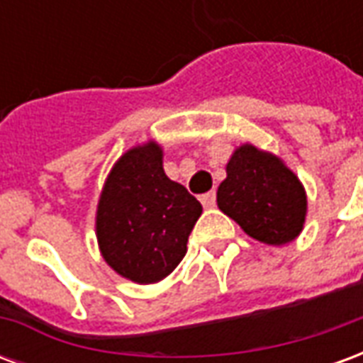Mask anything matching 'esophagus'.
<instances>
[{
	"instance_id": "esophagus-1",
	"label": "esophagus",
	"mask_w": 363,
	"mask_h": 363,
	"mask_svg": "<svg viewBox=\"0 0 363 363\" xmlns=\"http://www.w3.org/2000/svg\"><path fill=\"white\" fill-rule=\"evenodd\" d=\"M200 202H202V206L208 208V210L213 208V206H216V192H206V194H202V196H200Z\"/></svg>"
}]
</instances>
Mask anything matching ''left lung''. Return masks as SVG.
I'll return each mask as SVG.
<instances>
[{
  "label": "left lung",
  "mask_w": 363,
  "mask_h": 363,
  "mask_svg": "<svg viewBox=\"0 0 363 363\" xmlns=\"http://www.w3.org/2000/svg\"><path fill=\"white\" fill-rule=\"evenodd\" d=\"M218 186V208L260 243L286 245L305 223L303 184L280 157L245 143L229 159Z\"/></svg>",
  "instance_id": "1"
}]
</instances>
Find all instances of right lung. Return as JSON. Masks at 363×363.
<instances>
[{
	"label": "right lung",
	"mask_w": 363,
	"mask_h": 363,
	"mask_svg": "<svg viewBox=\"0 0 363 363\" xmlns=\"http://www.w3.org/2000/svg\"><path fill=\"white\" fill-rule=\"evenodd\" d=\"M202 204L163 171V150H128L104 181L96 241L106 264L135 284H155L179 267Z\"/></svg>",
	"instance_id": "add662e5"
}]
</instances>
